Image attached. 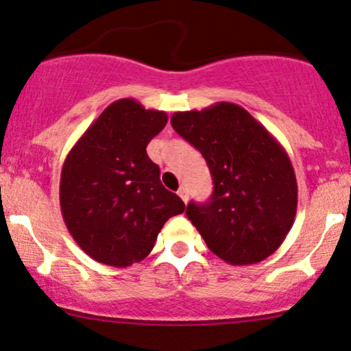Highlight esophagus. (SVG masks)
Here are the masks:
<instances>
[{
    "label": "esophagus",
    "mask_w": 351,
    "mask_h": 351,
    "mask_svg": "<svg viewBox=\"0 0 351 351\" xmlns=\"http://www.w3.org/2000/svg\"><path fill=\"white\" fill-rule=\"evenodd\" d=\"M178 196L184 201V203H188V189L186 188H180L178 189Z\"/></svg>",
    "instance_id": "obj_1"
}]
</instances>
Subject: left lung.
Returning a JSON list of instances; mask_svg holds the SVG:
<instances>
[{"label":"left lung","instance_id":"8db88e82","mask_svg":"<svg viewBox=\"0 0 351 351\" xmlns=\"http://www.w3.org/2000/svg\"><path fill=\"white\" fill-rule=\"evenodd\" d=\"M171 125L198 148L211 171V199L186 208L209 251L232 265L261 263L276 252L297 213L295 171L285 148L231 102L175 112Z\"/></svg>","mask_w":351,"mask_h":351}]
</instances>
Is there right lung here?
<instances>
[{"label":"right lung","instance_id":"right-lung-1","mask_svg":"<svg viewBox=\"0 0 351 351\" xmlns=\"http://www.w3.org/2000/svg\"><path fill=\"white\" fill-rule=\"evenodd\" d=\"M167 112L135 99L110 104L67 153L60 171L64 223L87 256L112 267L140 263L184 203L160 181L147 145L163 130Z\"/></svg>","mask_w":351,"mask_h":351}]
</instances>
